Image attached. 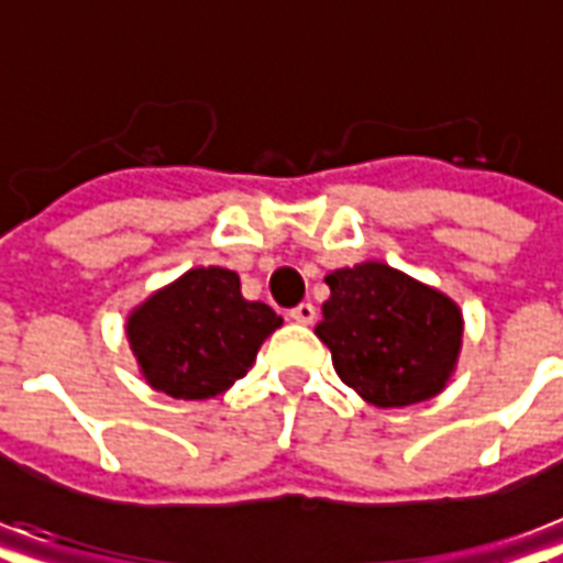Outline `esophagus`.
<instances>
[{
  "label": "esophagus",
  "instance_id": "obj_1",
  "mask_svg": "<svg viewBox=\"0 0 563 563\" xmlns=\"http://www.w3.org/2000/svg\"><path fill=\"white\" fill-rule=\"evenodd\" d=\"M316 307H312V303H298V307L291 309L289 312V318L291 321H298V324H312V321H316Z\"/></svg>",
  "mask_w": 563,
  "mask_h": 563
}]
</instances>
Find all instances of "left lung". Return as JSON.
<instances>
[{"label": "left lung", "instance_id": "1", "mask_svg": "<svg viewBox=\"0 0 563 563\" xmlns=\"http://www.w3.org/2000/svg\"><path fill=\"white\" fill-rule=\"evenodd\" d=\"M316 335L362 400L400 409L444 391L462 351V309L444 291L385 263L327 274Z\"/></svg>", "mask_w": 563, "mask_h": 563}]
</instances>
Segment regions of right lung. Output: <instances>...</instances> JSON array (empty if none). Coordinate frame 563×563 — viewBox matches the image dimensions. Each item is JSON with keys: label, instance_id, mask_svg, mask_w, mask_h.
<instances>
[{"label": "right lung", "instance_id": "1", "mask_svg": "<svg viewBox=\"0 0 563 563\" xmlns=\"http://www.w3.org/2000/svg\"><path fill=\"white\" fill-rule=\"evenodd\" d=\"M283 324L268 303L245 300L230 268H189L128 316V342L152 388L175 400L228 391Z\"/></svg>", "mask_w": 563, "mask_h": 563}]
</instances>
